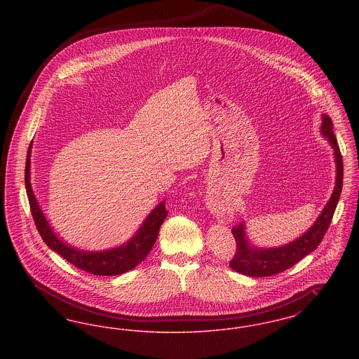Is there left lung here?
Listing matches in <instances>:
<instances>
[{"mask_svg": "<svg viewBox=\"0 0 359 359\" xmlns=\"http://www.w3.org/2000/svg\"><path fill=\"white\" fill-rule=\"evenodd\" d=\"M322 135L328 140L331 144L334 154H335V163H337V182L334 192L325 205L322 214L316 219V222L312 224V227L304 233L302 237L290 242L288 245L272 248V249H258L255 246H250L249 241L245 234V224L239 223L233 227V236L236 238L237 249L236 255L230 261V268L236 272L246 274L250 277H266L273 274L281 273L287 271L294 264H297L302 258L312 253L322 239L325 237V231L328 230V226L332 221L334 212L337 205L339 202L341 186H343V161H341V149L337 141V137L332 130V121L323 114L322 116Z\"/></svg>", "mask_w": 359, "mask_h": 359, "instance_id": "left-lung-1", "label": "left lung"}]
</instances>
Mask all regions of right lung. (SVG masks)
I'll use <instances>...</instances> for the list:
<instances>
[{
  "label": "right lung",
  "instance_id": "obj_1",
  "mask_svg": "<svg viewBox=\"0 0 359 359\" xmlns=\"http://www.w3.org/2000/svg\"><path fill=\"white\" fill-rule=\"evenodd\" d=\"M29 168L31 147L28 149L25 161V188L37 231L40 233L47 246L55 253L67 259L69 264H72L78 269L95 276H117L125 273L133 269L149 255L158 236V230L168 215V211L165 210V201L154 207V211L147 217V219L138 229L136 236L132 237V239L128 241L125 245L103 252H83L65 243L53 233L50 223L46 219L40 205L34 198V189L29 179Z\"/></svg>",
  "mask_w": 359,
  "mask_h": 359
}]
</instances>
